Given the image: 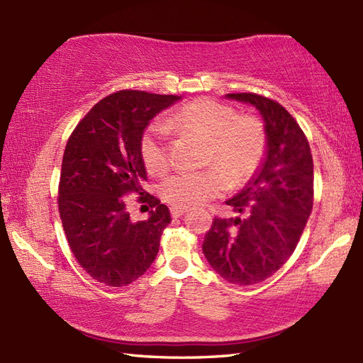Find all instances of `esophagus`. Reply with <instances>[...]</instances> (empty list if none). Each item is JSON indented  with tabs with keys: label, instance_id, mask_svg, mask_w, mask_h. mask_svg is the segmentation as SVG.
<instances>
[{
	"label": "esophagus",
	"instance_id": "obj_1",
	"mask_svg": "<svg viewBox=\"0 0 363 363\" xmlns=\"http://www.w3.org/2000/svg\"><path fill=\"white\" fill-rule=\"evenodd\" d=\"M189 211L187 209H182V207H172V215L174 218H179L182 217L184 213H187Z\"/></svg>",
	"mask_w": 363,
	"mask_h": 363
}]
</instances>
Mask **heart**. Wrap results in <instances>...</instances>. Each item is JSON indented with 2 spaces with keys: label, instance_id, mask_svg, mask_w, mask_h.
<instances>
[{
  "label": "heart",
  "instance_id": "b5f03b06",
  "mask_svg": "<svg viewBox=\"0 0 363 363\" xmlns=\"http://www.w3.org/2000/svg\"><path fill=\"white\" fill-rule=\"evenodd\" d=\"M168 126L186 130L207 143L201 172L177 173L162 184L167 203L182 209L203 206L230 187L250 182L264 160L265 128L252 115H237L230 106L211 98H198L182 106L164 123H154L140 140V154L148 172L162 176L172 168Z\"/></svg>",
  "mask_w": 363,
  "mask_h": 363
}]
</instances>
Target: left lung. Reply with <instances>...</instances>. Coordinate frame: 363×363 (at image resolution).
Listing matches in <instances>:
<instances>
[{"instance_id": "1", "label": "left lung", "mask_w": 363, "mask_h": 363, "mask_svg": "<svg viewBox=\"0 0 363 363\" xmlns=\"http://www.w3.org/2000/svg\"><path fill=\"white\" fill-rule=\"evenodd\" d=\"M226 96L256 106L267 151L248 186L226 201L242 217H215L203 252L225 281L252 285L273 276L303 235L313 206V160L309 140L284 106L257 94Z\"/></svg>"}]
</instances>
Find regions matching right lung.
Returning <instances> with one entry per match:
<instances>
[{"instance_id":"obj_1","label":"right lung","mask_w":363,"mask_h":363,"mask_svg":"<svg viewBox=\"0 0 363 363\" xmlns=\"http://www.w3.org/2000/svg\"><path fill=\"white\" fill-rule=\"evenodd\" d=\"M177 99L120 90L91 107L68 137L59 179L60 220L78 264L109 287H125L151 267L172 223L168 207L143 190L140 140L150 120ZM129 194L152 209L148 220L128 218Z\"/></svg>"}]
</instances>
